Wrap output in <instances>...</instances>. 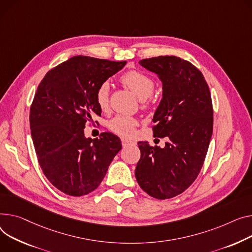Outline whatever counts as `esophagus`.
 <instances>
[{"instance_id":"34e87169","label":"esophagus","mask_w":252,"mask_h":252,"mask_svg":"<svg viewBox=\"0 0 252 252\" xmlns=\"http://www.w3.org/2000/svg\"><path fill=\"white\" fill-rule=\"evenodd\" d=\"M122 144L126 148V147H128V146H135L136 142H132V141L126 140V139H122Z\"/></svg>"}]
</instances>
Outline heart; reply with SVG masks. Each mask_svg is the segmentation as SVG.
Listing matches in <instances>:
<instances>
[{"instance_id": "obj_1", "label": "heart", "mask_w": 252, "mask_h": 252, "mask_svg": "<svg viewBox=\"0 0 252 252\" xmlns=\"http://www.w3.org/2000/svg\"><path fill=\"white\" fill-rule=\"evenodd\" d=\"M121 82L126 85L140 100H146L152 95L155 89V82L146 74L139 71H129L121 77ZM110 84L105 81L98 86L95 99L100 109H106L109 104ZM138 125L136 119L131 116L119 114L109 122V128L122 136H131Z\"/></svg>"}]
</instances>
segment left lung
Listing matches in <instances>:
<instances>
[{
    "mask_svg": "<svg viewBox=\"0 0 252 252\" xmlns=\"http://www.w3.org/2000/svg\"><path fill=\"white\" fill-rule=\"evenodd\" d=\"M162 82V99L153 122L154 137L167 138L164 148L139 142L136 178L158 199L189 189L202 169L213 133V105L208 84L195 66L174 56L140 61Z\"/></svg>",
    "mask_w": 252,
    "mask_h": 252,
    "instance_id": "1",
    "label": "left lung"
}]
</instances>
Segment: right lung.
Segmentation results:
<instances>
[{"label":"right lung","mask_w":252,"mask_h":252,"mask_svg":"<svg viewBox=\"0 0 252 252\" xmlns=\"http://www.w3.org/2000/svg\"><path fill=\"white\" fill-rule=\"evenodd\" d=\"M126 63L76 56L48 71L38 85L30 107L31 137L45 177L65 194L96 189L122 150L113 133L92 140L84 128L94 114H101L95 99L98 86Z\"/></svg>","instance_id":"obj_1"}]
</instances>
